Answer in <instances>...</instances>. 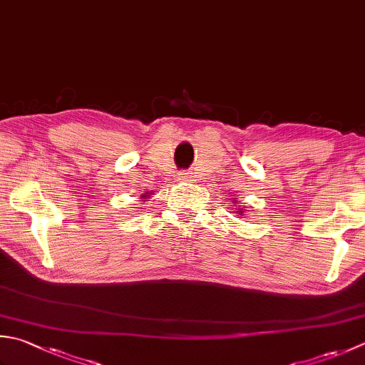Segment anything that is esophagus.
Instances as JSON below:
<instances>
[{"mask_svg": "<svg viewBox=\"0 0 365 365\" xmlns=\"http://www.w3.org/2000/svg\"><path fill=\"white\" fill-rule=\"evenodd\" d=\"M192 178V175L190 174V173H185V174H182V180H187V182H190Z\"/></svg>", "mask_w": 365, "mask_h": 365, "instance_id": "obj_1", "label": "esophagus"}]
</instances>
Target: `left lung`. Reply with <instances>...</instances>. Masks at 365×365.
Instances as JSON below:
<instances>
[{
	"instance_id": "left-lung-1",
	"label": "left lung",
	"mask_w": 365,
	"mask_h": 365,
	"mask_svg": "<svg viewBox=\"0 0 365 365\" xmlns=\"http://www.w3.org/2000/svg\"><path fill=\"white\" fill-rule=\"evenodd\" d=\"M232 202H234V207H237V209H235V212L234 213H244V209H242V207L239 205V201H237V197H232Z\"/></svg>"
}]
</instances>
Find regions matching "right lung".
<instances>
[{"instance_id": "add662e5", "label": "right lung", "mask_w": 365, "mask_h": 365, "mask_svg": "<svg viewBox=\"0 0 365 365\" xmlns=\"http://www.w3.org/2000/svg\"><path fill=\"white\" fill-rule=\"evenodd\" d=\"M150 196H152V191H147V192H144V195L140 196V199H142V202H145V201H148L150 199Z\"/></svg>"}]
</instances>
